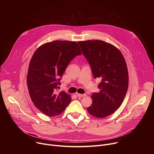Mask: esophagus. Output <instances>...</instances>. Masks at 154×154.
<instances>
[{
    "instance_id": "esophagus-1",
    "label": "esophagus",
    "mask_w": 154,
    "mask_h": 154,
    "mask_svg": "<svg viewBox=\"0 0 154 154\" xmlns=\"http://www.w3.org/2000/svg\"><path fill=\"white\" fill-rule=\"evenodd\" d=\"M77 96L79 97H85L86 95L85 94H79V93H77Z\"/></svg>"
}]
</instances>
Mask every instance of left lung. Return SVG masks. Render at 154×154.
I'll list each match as a JSON object with an SVG mask.
<instances>
[{
    "instance_id": "left-lung-1",
    "label": "left lung",
    "mask_w": 154,
    "mask_h": 154,
    "mask_svg": "<svg viewBox=\"0 0 154 154\" xmlns=\"http://www.w3.org/2000/svg\"><path fill=\"white\" fill-rule=\"evenodd\" d=\"M90 63L94 78H100L99 93L91 95L93 103L87 110L92 116L103 118L115 112L122 104L128 86L125 60L121 51L101 40L78 42Z\"/></svg>"
}]
</instances>
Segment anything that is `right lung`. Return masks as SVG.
<instances>
[{
    "mask_svg": "<svg viewBox=\"0 0 154 154\" xmlns=\"http://www.w3.org/2000/svg\"><path fill=\"white\" fill-rule=\"evenodd\" d=\"M82 51L75 41H55L39 46L30 60L27 83L32 101L43 114L52 117L61 114L71 101L57 86L70 61Z\"/></svg>",
    "mask_w": 154,
    "mask_h": 154,
    "instance_id": "1",
    "label": "right lung"
}]
</instances>
